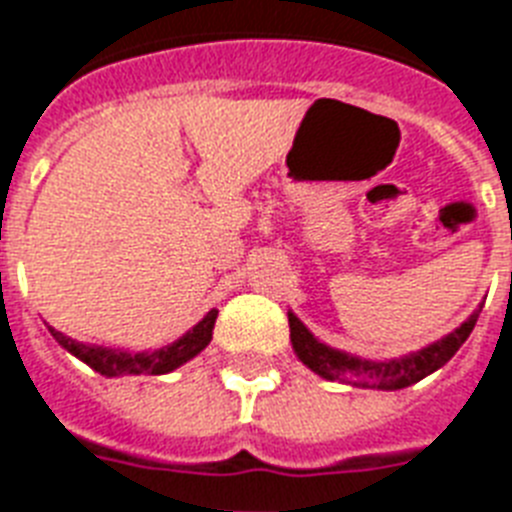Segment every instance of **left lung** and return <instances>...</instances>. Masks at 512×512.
Returning <instances> with one entry per match:
<instances>
[{"label":"left lung","mask_w":512,"mask_h":512,"mask_svg":"<svg viewBox=\"0 0 512 512\" xmlns=\"http://www.w3.org/2000/svg\"><path fill=\"white\" fill-rule=\"evenodd\" d=\"M479 310H473L468 321L460 323L455 331H450L442 339L431 342L429 347H423L418 352L402 357H389V360H371V357L350 355V352L336 350L321 342L318 336L299 321L297 315L289 310V331H292V347L294 355L318 373L326 381H339V384L363 386V389H381V392H394V389H405V386L418 384L421 378L431 376L439 371L455 352L463 347V342L471 336L473 326L479 321Z\"/></svg>","instance_id":"obj_1"}]
</instances>
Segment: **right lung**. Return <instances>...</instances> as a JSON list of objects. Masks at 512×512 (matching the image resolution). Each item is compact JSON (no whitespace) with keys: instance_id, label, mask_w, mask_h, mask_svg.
Masks as SVG:
<instances>
[{"instance_id":"right-lung-1","label":"right lung","mask_w":512,"mask_h":512,"mask_svg":"<svg viewBox=\"0 0 512 512\" xmlns=\"http://www.w3.org/2000/svg\"><path fill=\"white\" fill-rule=\"evenodd\" d=\"M215 318H218V310H210V313L202 318L194 328H189L184 336H178L176 342L165 344L160 350H144V352H131V350H112V347H99V344H86L78 342V339H70L57 328L47 326L49 334L57 339L62 350H68L70 355L78 357L81 363H86L89 368H94L97 373L107 378L118 376H162V373H170L181 368L184 363H189L191 357H197L199 352L205 350L210 339H213Z\"/></svg>"}]
</instances>
